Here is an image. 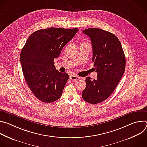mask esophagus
Segmentation results:
<instances>
[{
    "mask_svg": "<svg viewBox=\"0 0 147 147\" xmlns=\"http://www.w3.org/2000/svg\"><path fill=\"white\" fill-rule=\"evenodd\" d=\"M70 78L71 80H73V81H77V80L80 79V77H79L78 76H77L71 75L70 76Z\"/></svg>",
    "mask_w": 147,
    "mask_h": 147,
    "instance_id": "obj_1",
    "label": "esophagus"
}]
</instances>
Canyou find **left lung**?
Returning <instances> with one entry per match:
<instances>
[{"mask_svg": "<svg viewBox=\"0 0 147 147\" xmlns=\"http://www.w3.org/2000/svg\"><path fill=\"white\" fill-rule=\"evenodd\" d=\"M82 32L91 40L92 61L98 75L96 80L86 78L82 98L96 104L106 100L115 90L124 72L125 58L120 40L112 33L97 28L86 29Z\"/></svg>", "mask_w": 147, "mask_h": 147, "instance_id": "obj_1", "label": "left lung"}]
</instances>
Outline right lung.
I'll list each match as a JSON object with an SVG mask.
<instances>
[{"label": "right lung", "mask_w": 147, "mask_h": 147, "mask_svg": "<svg viewBox=\"0 0 147 147\" xmlns=\"http://www.w3.org/2000/svg\"><path fill=\"white\" fill-rule=\"evenodd\" d=\"M78 29L49 28L33 32L20 53V62L27 85L42 102L59 99L69 78L56 70L53 60L74 37Z\"/></svg>", "instance_id": "add662e5"}]
</instances>
